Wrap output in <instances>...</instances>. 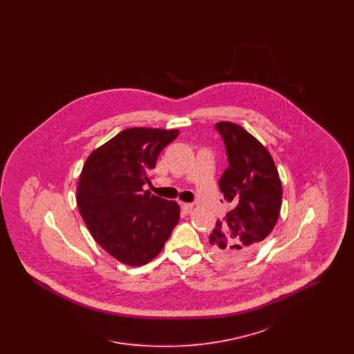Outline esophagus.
<instances>
[{
    "mask_svg": "<svg viewBox=\"0 0 354 354\" xmlns=\"http://www.w3.org/2000/svg\"><path fill=\"white\" fill-rule=\"evenodd\" d=\"M180 207H182V209H183V212H185V214H189L192 211V208H194V205L191 203H182Z\"/></svg>",
    "mask_w": 354,
    "mask_h": 354,
    "instance_id": "34e87169",
    "label": "esophagus"
}]
</instances>
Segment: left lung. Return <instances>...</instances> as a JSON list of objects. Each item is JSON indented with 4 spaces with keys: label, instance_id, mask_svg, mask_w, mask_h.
<instances>
[{
    "label": "left lung",
    "instance_id": "8db88e82",
    "mask_svg": "<svg viewBox=\"0 0 354 354\" xmlns=\"http://www.w3.org/2000/svg\"><path fill=\"white\" fill-rule=\"evenodd\" d=\"M228 167L219 180L224 199L232 204L209 234L215 252L225 260H243L270 235L279 219L283 188L268 150L239 124L219 122Z\"/></svg>",
    "mask_w": 354,
    "mask_h": 354
}]
</instances>
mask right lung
<instances>
[{"instance_id": "add662e5", "label": "right lung", "mask_w": 354, "mask_h": 354, "mask_svg": "<svg viewBox=\"0 0 354 354\" xmlns=\"http://www.w3.org/2000/svg\"><path fill=\"white\" fill-rule=\"evenodd\" d=\"M178 130L133 127L87 158L77 185L80 212L94 240L126 266L162 251L179 221V205L143 191L162 150Z\"/></svg>"}]
</instances>
